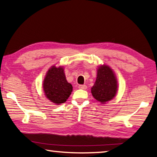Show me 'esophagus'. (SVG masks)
<instances>
[{"label":"esophagus","mask_w":157,"mask_h":157,"mask_svg":"<svg viewBox=\"0 0 157 157\" xmlns=\"http://www.w3.org/2000/svg\"><path fill=\"white\" fill-rule=\"evenodd\" d=\"M87 86L86 85H79V88H80V89H86Z\"/></svg>","instance_id":"1"}]
</instances>
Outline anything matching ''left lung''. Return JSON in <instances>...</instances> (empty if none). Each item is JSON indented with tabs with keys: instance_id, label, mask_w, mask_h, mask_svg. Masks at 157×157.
Masks as SVG:
<instances>
[{
	"instance_id": "left-lung-1",
	"label": "left lung",
	"mask_w": 157,
	"mask_h": 157,
	"mask_svg": "<svg viewBox=\"0 0 157 157\" xmlns=\"http://www.w3.org/2000/svg\"><path fill=\"white\" fill-rule=\"evenodd\" d=\"M117 90V82L112 69L109 67L103 65L98 70V75L91 93L94 98L105 103L115 96Z\"/></svg>"
}]
</instances>
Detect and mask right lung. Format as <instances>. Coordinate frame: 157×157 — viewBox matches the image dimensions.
<instances>
[{
    "label": "right lung",
    "mask_w": 157,
    "mask_h": 157,
    "mask_svg": "<svg viewBox=\"0 0 157 157\" xmlns=\"http://www.w3.org/2000/svg\"><path fill=\"white\" fill-rule=\"evenodd\" d=\"M43 88L47 98L56 104L64 103L73 90L72 85L67 81L63 68L55 66L48 71Z\"/></svg>",
    "instance_id": "add662e5"
}]
</instances>
